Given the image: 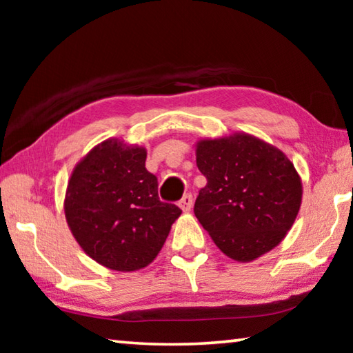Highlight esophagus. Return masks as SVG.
<instances>
[{"mask_svg": "<svg viewBox=\"0 0 353 353\" xmlns=\"http://www.w3.org/2000/svg\"><path fill=\"white\" fill-rule=\"evenodd\" d=\"M179 207L182 208V212L188 213L191 210V207H193V196L191 194H185L183 198L179 201Z\"/></svg>", "mask_w": 353, "mask_h": 353, "instance_id": "obj_1", "label": "esophagus"}]
</instances>
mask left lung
<instances>
[{
    "label": "left lung",
    "mask_w": 353,
    "mask_h": 353,
    "mask_svg": "<svg viewBox=\"0 0 353 353\" xmlns=\"http://www.w3.org/2000/svg\"><path fill=\"white\" fill-rule=\"evenodd\" d=\"M207 179L194 214L218 249L249 263L282 243L302 204V179L283 151L259 137L234 132L196 143Z\"/></svg>",
    "instance_id": "obj_1"
}]
</instances>
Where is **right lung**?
Segmentation results:
<instances>
[{
    "label": "right lung",
    "instance_id": "1",
    "mask_svg": "<svg viewBox=\"0 0 353 353\" xmlns=\"http://www.w3.org/2000/svg\"><path fill=\"white\" fill-rule=\"evenodd\" d=\"M146 155V148L107 139L83 155L68 179L65 219L83 252L107 270L146 268L182 213L160 202Z\"/></svg>",
    "mask_w": 353,
    "mask_h": 353
}]
</instances>
